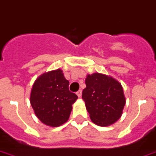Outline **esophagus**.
I'll list each match as a JSON object with an SVG mask.
<instances>
[{"label": "esophagus", "instance_id": "esophagus-1", "mask_svg": "<svg viewBox=\"0 0 156 156\" xmlns=\"http://www.w3.org/2000/svg\"><path fill=\"white\" fill-rule=\"evenodd\" d=\"M76 94H77V95L78 96V98H81V96H82V90H79Z\"/></svg>", "mask_w": 156, "mask_h": 156}]
</instances>
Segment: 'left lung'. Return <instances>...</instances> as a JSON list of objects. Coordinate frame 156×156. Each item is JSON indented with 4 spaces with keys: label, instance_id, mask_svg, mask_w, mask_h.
<instances>
[{
    "label": "left lung",
    "instance_id": "1",
    "mask_svg": "<svg viewBox=\"0 0 156 156\" xmlns=\"http://www.w3.org/2000/svg\"><path fill=\"white\" fill-rule=\"evenodd\" d=\"M85 82L87 87L82 97L92 122L102 126L116 122L126 103L121 84L113 78L98 73L88 74Z\"/></svg>",
    "mask_w": 156,
    "mask_h": 156
}]
</instances>
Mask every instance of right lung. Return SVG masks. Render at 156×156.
Listing matches in <instances>:
<instances>
[{
	"label": "right lung",
	"instance_id": "right-lung-1",
	"mask_svg": "<svg viewBox=\"0 0 156 156\" xmlns=\"http://www.w3.org/2000/svg\"><path fill=\"white\" fill-rule=\"evenodd\" d=\"M78 98L69 90V81L62 69L45 73L33 85L30 103L43 123L59 126L69 119L72 104Z\"/></svg>",
	"mask_w": 156,
	"mask_h": 156
}]
</instances>
